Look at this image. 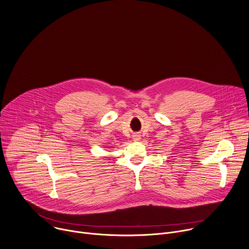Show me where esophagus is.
Returning a JSON list of instances; mask_svg holds the SVG:
<instances>
[{"label":"esophagus","mask_w":249,"mask_h":249,"mask_svg":"<svg viewBox=\"0 0 249 249\" xmlns=\"http://www.w3.org/2000/svg\"><path fill=\"white\" fill-rule=\"evenodd\" d=\"M140 139H141V137H140L139 135H135V136H134V140H136V141H139Z\"/></svg>","instance_id":"obj_1"}]
</instances>
